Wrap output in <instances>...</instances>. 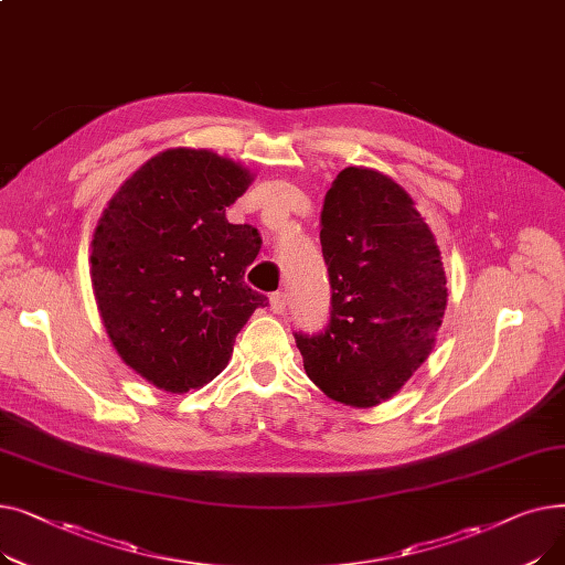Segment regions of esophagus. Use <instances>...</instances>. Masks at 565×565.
Returning <instances> with one entry per match:
<instances>
[{
  "instance_id": "34e87169",
  "label": "esophagus",
  "mask_w": 565,
  "mask_h": 565,
  "mask_svg": "<svg viewBox=\"0 0 565 565\" xmlns=\"http://www.w3.org/2000/svg\"><path fill=\"white\" fill-rule=\"evenodd\" d=\"M270 309L275 313H284V309H286V295L284 292H273L270 295Z\"/></svg>"
}]
</instances>
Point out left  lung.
Listing matches in <instances>:
<instances>
[{
    "instance_id": "left-lung-1",
    "label": "left lung",
    "mask_w": 565,
    "mask_h": 565,
    "mask_svg": "<svg viewBox=\"0 0 565 565\" xmlns=\"http://www.w3.org/2000/svg\"><path fill=\"white\" fill-rule=\"evenodd\" d=\"M320 245L332 286L328 328L295 332L305 371L332 401L373 407L426 360L447 309L435 235L390 175L348 167L324 194Z\"/></svg>"
}]
</instances>
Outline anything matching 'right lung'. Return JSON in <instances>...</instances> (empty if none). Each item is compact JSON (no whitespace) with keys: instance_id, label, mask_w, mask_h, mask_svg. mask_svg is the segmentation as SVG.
<instances>
[{"instance_id":"1","label":"right lung","mask_w":565,"mask_h":565,"mask_svg":"<svg viewBox=\"0 0 565 565\" xmlns=\"http://www.w3.org/2000/svg\"><path fill=\"white\" fill-rule=\"evenodd\" d=\"M252 173L205 148H169L141 164L98 220L92 284L111 345L158 390L217 377L237 332L267 298L245 284L260 249L226 207Z\"/></svg>"}]
</instances>
